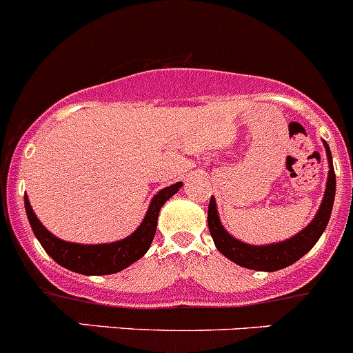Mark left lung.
Returning <instances> with one entry per match:
<instances>
[{
    "label": "left lung",
    "instance_id": "1",
    "mask_svg": "<svg viewBox=\"0 0 353 353\" xmlns=\"http://www.w3.org/2000/svg\"><path fill=\"white\" fill-rule=\"evenodd\" d=\"M324 146L329 160L327 188H325V195L324 200H322L321 209H319L317 216H315V219L310 225L306 226L301 233L292 236V239L285 240V242L261 247L249 245V243H243L240 240L233 239L223 228L221 223H219V217H217L216 200H214V196H210L209 210H207V223H209L210 236L214 239L217 251L225 254L228 259H232L236 265L243 266V268L258 270V272H276V270H282L296 263L298 259H301L306 252L310 251L312 247L317 243V240L321 239L325 226H327L336 193V176L334 167H332V157L327 143H324Z\"/></svg>",
    "mask_w": 353,
    "mask_h": 353
}]
</instances>
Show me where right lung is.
Returning <instances> with one entry per match:
<instances>
[{"instance_id": "1", "label": "right lung", "mask_w": 353, "mask_h": 353, "mask_svg": "<svg viewBox=\"0 0 353 353\" xmlns=\"http://www.w3.org/2000/svg\"><path fill=\"white\" fill-rule=\"evenodd\" d=\"M181 186L183 184L176 183L169 188H163L158 195H154L144 221L130 236L113 243H101V245H81V243H71L57 239L39 223L26 195L24 203L36 239L39 240L43 249L48 252V256L55 263L71 270V272L83 273V275H108V273H117L127 268L128 265L146 254L151 242H153L154 232H157V219L161 205Z\"/></svg>"}]
</instances>
